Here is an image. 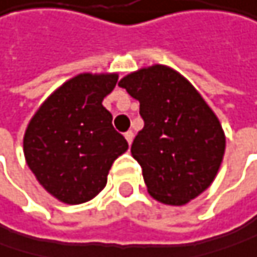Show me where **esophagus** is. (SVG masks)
Wrapping results in <instances>:
<instances>
[{
  "label": "esophagus",
  "mask_w": 257,
  "mask_h": 257,
  "mask_svg": "<svg viewBox=\"0 0 257 257\" xmlns=\"http://www.w3.org/2000/svg\"><path fill=\"white\" fill-rule=\"evenodd\" d=\"M124 138H125V140H127V143H128V145H132L133 138H135V133H133V132H127V133H124Z\"/></svg>",
  "instance_id": "esophagus-1"
}]
</instances>
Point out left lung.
<instances>
[{"label": "left lung", "mask_w": 257, "mask_h": 257, "mask_svg": "<svg viewBox=\"0 0 257 257\" xmlns=\"http://www.w3.org/2000/svg\"><path fill=\"white\" fill-rule=\"evenodd\" d=\"M119 87L140 102L143 128L132 155L143 171L148 192L167 205H186L206 190L219 170L225 136L199 92L167 65L142 68Z\"/></svg>", "instance_id": "1"}]
</instances>
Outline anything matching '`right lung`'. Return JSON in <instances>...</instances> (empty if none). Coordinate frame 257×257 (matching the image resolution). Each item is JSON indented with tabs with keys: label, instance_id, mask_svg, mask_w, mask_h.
I'll return each mask as SVG.
<instances>
[{
	"label": "right lung",
	"instance_id": "right-lung-1",
	"mask_svg": "<svg viewBox=\"0 0 257 257\" xmlns=\"http://www.w3.org/2000/svg\"><path fill=\"white\" fill-rule=\"evenodd\" d=\"M117 80V74H79L57 89L29 122L23 140L29 168L64 203L95 197L112 162L128 149L102 105Z\"/></svg>",
	"mask_w": 257,
	"mask_h": 257
}]
</instances>
